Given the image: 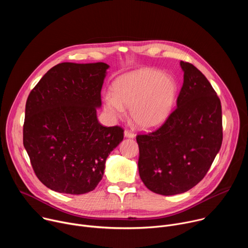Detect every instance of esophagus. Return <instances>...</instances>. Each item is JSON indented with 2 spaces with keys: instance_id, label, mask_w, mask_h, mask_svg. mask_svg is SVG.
Instances as JSON below:
<instances>
[{
  "instance_id": "obj_1",
  "label": "esophagus",
  "mask_w": 248,
  "mask_h": 248,
  "mask_svg": "<svg viewBox=\"0 0 248 248\" xmlns=\"http://www.w3.org/2000/svg\"><path fill=\"white\" fill-rule=\"evenodd\" d=\"M124 136H125V137H128V138H133V137H134V133H133L131 130L125 129V130H124Z\"/></svg>"
}]
</instances>
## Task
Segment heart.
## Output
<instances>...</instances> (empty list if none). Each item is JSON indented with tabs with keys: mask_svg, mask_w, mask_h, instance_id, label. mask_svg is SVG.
I'll return each mask as SVG.
<instances>
[{
	"mask_svg": "<svg viewBox=\"0 0 248 248\" xmlns=\"http://www.w3.org/2000/svg\"><path fill=\"white\" fill-rule=\"evenodd\" d=\"M176 89V82L170 76L141 68L117 78L113 93L104 96V106L117 118L124 116V107L130 108L137 125L152 128L163 124L171 113Z\"/></svg>",
	"mask_w": 248,
	"mask_h": 248,
	"instance_id": "b5f03b06",
	"label": "heart"
}]
</instances>
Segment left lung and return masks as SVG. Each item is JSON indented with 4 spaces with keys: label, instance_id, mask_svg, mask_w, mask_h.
Wrapping results in <instances>:
<instances>
[{
    "label": "left lung",
    "instance_id": "1",
    "mask_svg": "<svg viewBox=\"0 0 248 248\" xmlns=\"http://www.w3.org/2000/svg\"><path fill=\"white\" fill-rule=\"evenodd\" d=\"M181 65L185 74L178 107L156 130L136 135L140 179L162 195L186 192L201 182L223 140L216 91L192 63L182 61Z\"/></svg>",
    "mask_w": 248,
    "mask_h": 248
}]
</instances>
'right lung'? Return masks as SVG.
I'll return each mask as SVG.
<instances>
[{"label":"right lung","mask_w":248,"mask_h":248,"mask_svg":"<svg viewBox=\"0 0 248 248\" xmlns=\"http://www.w3.org/2000/svg\"><path fill=\"white\" fill-rule=\"evenodd\" d=\"M108 67L59 63L28 95L23 145L35 174L54 191H92L103 178L106 159L124 139L123 127L103 126L97 120Z\"/></svg>","instance_id":"1"}]
</instances>
